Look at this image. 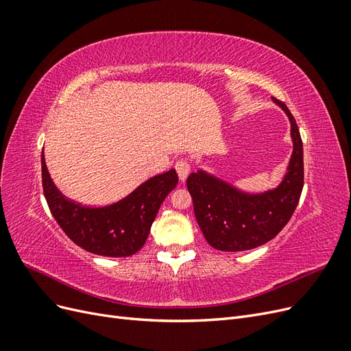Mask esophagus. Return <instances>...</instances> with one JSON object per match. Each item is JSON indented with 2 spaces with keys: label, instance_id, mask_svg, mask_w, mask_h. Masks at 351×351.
Returning a JSON list of instances; mask_svg holds the SVG:
<instances>
[{
  "label": "esophagus",
  "instance_id": "obj_1",
  "mask_svg": "<svg viewBox=\"0 0 351 351\" xmlns=\"http://www.w3.org/2000/svg\"><path fill=\"white\" fill-rule=\"evenodd\" d=\"M176 169H177V174H178L180 180L184 182V180L189 176V173H190V164H189L187 159H184V158L178 159V161L176 162Z\"/></svg>",
  "mask_w": 351,
  "mask_h": 351
}]
</instances>
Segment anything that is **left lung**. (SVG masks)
<instances>
[{"label": "left lung", "mask_w": 351, "mask_h": 351, "mask_svg": "<svg viewBox=\"0 0 351 351\" xmlns=\"http://www.w3.org/2000/svg\"><path fill=\"white\" fill-rule=\"evenodd\" d=\"M272 99L289 115L294 143L289 171L277 189L247 195L200 169L187 177L197 224L217 250L241 252L262 246L285 227L300 200L304 183L300 132L287 105Z\"/></svg>", "instance_id": "1"}]
</instances>
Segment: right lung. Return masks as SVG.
I'll use <instances>...</instances> for the list:
<instances>
[{"instance_id": "add662e5", "label": "right lung", "mask_w": 351, "mask_h": 351, "mask_svg": "<svg viewBox=\"0 0 351 351\" xmlns=\"http://www.w3.org/2000/svg\"><path fill=\"white\" fill-rule=\"evenodd\" d=\"M42 187L52 217L67 237L95 254L125 258L139 252L167 195L178 183L176 169L158 174L124 199L107 206H84L61 195L42 154Z\"/></svg>"}]
</instances>
